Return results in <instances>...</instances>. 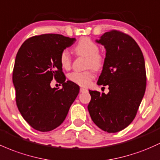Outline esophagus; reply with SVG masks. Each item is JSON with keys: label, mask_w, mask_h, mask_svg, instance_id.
<instances>
[{"label": "esophagus", "mask_w": 160, "mask_h": 160, "mask_svg": "<svg viewBox=\"0 0 160 160\" xmlns=\"http://www.w3.org/2000/svg\"><path fill=\"white\" fill-rule=\"evenodd\" d=\"M87 89L86 88H83V87H81V88L80 89V92H87Z\"/></svg>", "instance_id": "esophagus-1"}]
</instances>
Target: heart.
Instances as JSON below:
<instances>
[{"label":"heart","mask_w":160,"mask_h":160,"mask_svg":"<svg viewBox=\"0 0 160 160\" xmlns=\"http://www.w3.org/2000/svg\"><path fill=\"white\" fill-rule=\"evenodd\" d=\"M73 50L77 55L87 58V68H92L83 72H72L68 75V78L73 83L82 87H87L95 78L93 69L98 71L104 65V57L99 52V45L88 37H83L79 40L75 45ZM59 61L64 69L68 70L71 68L72 58L68 50L64 49L61 52Z\"/></svg>","instance_id":"heart-1"}]
</instances>
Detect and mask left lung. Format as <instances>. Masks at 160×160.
I'll list each match as a JSON object with an SVG mask.
<instances>
[{
    "mask_svg": "<svg viewBox=\"0 0 160 160\" xmlns=\"http://www.w3.org/2000/svg\"><path fill=\"white\" fill-rule=\"evenodd\" d=\"M96 42L106 49L98 84L108 85L109 92L89 90L88 110L99 128L116 133L133 122L143 97L147 85L144 58L134 38L123 32L110 30Z\"/></svg>",
    "mask_w": 160,
    "mask_h": 160,
    "instance_id": "obj_1",
    "label": "left lung"
}]
</instances>
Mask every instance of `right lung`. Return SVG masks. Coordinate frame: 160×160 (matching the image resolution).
Instances as JSON below:
<instances>
[{
	"mask_svg": "<svg viewBox=\"0 0 160 160\" xmlns=\"http://www.w3.org/2000/svg\"><path fill=\"white\" fill-rule=\"evenodd\" d=\"M74 38L60 34H42L29 38L17 52L13 71L16 102L22 118L32 128L46 132L62 124L80 91L62 71L61 52ZM54 78L61 89L52 88Z\"/></svg>",
	"mask_w": 160,
	"mask_h": 160,
	"instance_id": "right-lung-1",
	"label": "right lung"
}]
</instances>
